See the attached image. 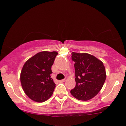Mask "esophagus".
<instances>
[{"label": "esophagus", "mask_w": 126, "mask_h": 126, "mask_svg": "<svg viewBox=\"0 0 126 126\" xmlns=\"http://www.w3.org/2000/svg\"><path fill=\"white\" fill-rule=\"evenodd\" d=\"M65 81V79H62V80H59V82H60V83H62V82H64Z\"/></svg>", "instance_id": "obj_1"}]
</instances>
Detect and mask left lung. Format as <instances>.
I'll return each instance as SVG.
<instances>
[{
  "label": "left lung",
  "instance_id": "obj_1",
  "mask_svg": "<svg viewBox=\"0 0 126 126\" xmlns=\"http://www.w3.org/2000/svg\"><path fill=\"white\" fill-rule=\"evenodd\" d=\"M75 62L76 86L71 94L79 100L92 99L101 91L106 79L103 63L88 53H72Z\"/></svg>",
  "mask_w": 126,
  "mask_h": 126
}]
</instances>
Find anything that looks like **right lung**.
I'll return each mask as SVG.
<instances>
[{"label":"right lung","mask_w":126,"mask_h":126,"mask_svg":"<svg viewBox=\"0 0 126 126\" xmlns=\"http://www.w3.org/2000/svg\"><path fill=\"white\" fill-rule=\"evenodd\" d=\"M57 52L41 51L28 59L21 72V83L32 100L42 102L50 98L56 84L51 78V66Z\"/></svg>","instance_id":"add662e5"}]
</instances>
